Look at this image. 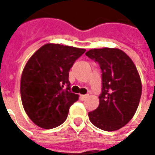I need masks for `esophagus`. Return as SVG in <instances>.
Here are the masks:
<instances>
[{
	"label": "esophagus",
	"mask_w": 155,
	"mask_h": 155,
	"mask_svg": "<svg viewBox=\"0 0 155 155\" xmlns=\"http://www.w3.org/2000/svg\"><path fill=\"white\" fill-rule=\"evenodd\" d=\"M88 97V94H81V99L82 100V101H84L86 98Z\"/></svg>",
	"instance_id": "1"
}]
</instances>
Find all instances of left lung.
Instances as JSON below:
<instances>
[{
	"label": "left lung",
	"mask_w": 155,
	"mask_h": 155,
	"mask_svg": "<svg viewBox=\"0 0 155 155\" xmlns=\"http://www.w3.org/2000/svg\"><path fill=\"white\" fill-rule=\"evenodd\" d=\"M85 54L98 62L102 71L100 104L89 112L90 120L101 130H119L130 122L140 104L142 84L136 66L117 48L91 49Z\"/></svg>",
	"instance_id": "left-lung-1"
}]
</instances>
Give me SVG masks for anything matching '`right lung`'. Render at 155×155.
I'll use <instances>...</instances> for the list:
<instances>
[{"mask_svg": "<svg viewBox=\"0 0 155 155\" xmlns=\"http://www.w3.org/2000/svg\"><path fill=\"white\" fill-rule=\"evenodd\" d=\"M84 51L48 43L25 64L21 79V97L25 113L37 126L49 130L65 121L69 109L79 99L70 91L69 71Z\"/></svg>", "mask_w": 155, "mask_h": 155, "instance_id": "right-lung-1", "label": "right lung"}]
</instances>
